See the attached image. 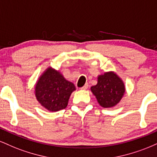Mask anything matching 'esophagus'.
Here are the masks:
<instances>
[{
    "label": "esophagus",
    "mask_w": 157,
    "mask_h": 157,
    "mask_svg": "<svg viewBox=\"0 0 157 157\" xmlns=\"http://www.w3.org/2000/svg\"><path fill=\"white\" fill-rule=\"evenodd\" d=\"M88 87H89V84L86 83V84H85L82 88H81V89H82V90H86L88 89Z\"/></svg>",
    "instance_id": "esophagus-1"
}]
</instances>
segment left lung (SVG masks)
Here are the masks:
<instances>
[{"label": "left lung", "instance_id": "8db88e82", "mask_svg": "<svg viewBox=\"0 0 157 157\" xmlns=\"http://www.w3.org/2000/svg\"><path fill=\"white\" fill-rule=\"evenodd\" d=\"M91 90L99 104L104 108L116 105L125 91L122 80L113 72L100 75L97 84L91 86Z\"/></svg>", "mask_w": 157, "mask_h": 157}]
</instances>
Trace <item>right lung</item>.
<instances>
[{"label":"right lung","mask_w":157,"mask_h":157,"mask_svg":"<svg viewBox=\"0 0 157 157\" xmlns=\"http://www.w3.org/2000/svg\"><path fill=\"white\" fill-rule=\"evenodd\" d=\"M75 86L66 80L59 71L48 68L41 75L35 86L37 101L50 111H57L66 108L68 99Z\"/></svg>","instance_id":"1"}]
</instances>
